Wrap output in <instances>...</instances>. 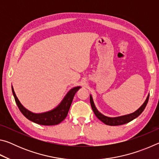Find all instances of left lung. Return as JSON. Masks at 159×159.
<instances>
[{"instance_id":"obj_1","label":"left lung","mask_w":159,"mask_h":159,"mask_svg":"<svg viewBox=\"0 0 159 159\" xmlns=\"http://www.w3.org/2000/svg\"><path fill=\"white\" fill-rule=\"evenodd\" d=\"M149 94L147 95L146 100L144 101L143 104H142V105L139 107L138 110H136L135 111H134L133 113H131V114H129L127 115H123V116H117V117H109V116H107L103 115L102 113L99 112L98 110V109L96 108L95 103H94L93 97L91 95H90V104H91V107H92L94 114H95V116L98 117V119L100 120L102 122H103L104 124L108 125H120L125 124V123H129L130 121H131V120L134 119V118L138 117L139 116L142 114V112L144 111L145 107H146L147 102L149 101Z\"/></svg>"}]
</instances>
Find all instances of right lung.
<instances>
[{"label": "right lung", "mask_w": 159, "mask_h": 159, "mask_svg": "<svg viewBox=\"0 0 159 159\" xmlns=\"http://www.w3.org/2000/svg\"><path fill=\"white\" fill-rule=\"evenodd\" d=\"M80 88H81L80 86H76V87L71 88L66 93V95L64 97L62 100H61L60 104L56 107L55 108L50 110V111L39 113V114L31 112L27 109H26L21 104V102L18 99L17 95H16L12 85V92L19 109L20 110L21 114L25 116L27 119L39 125H54L59 124V123H60L62 120L65 119L67 114H68L69 110L70 107H71L72 101H73L75 94H76V93Z\"/></svg>", "instance_id": "obj_1"}]
</instances>
